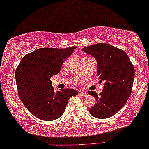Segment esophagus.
Masks as SVG:
<instances>
[{"label":"esophagus","instance_id":"34e87169","mask_svg":"<svg viewBox=\"0 0 149 149\" xmlns=\"http://www.w3.org/2000/svg\"><path fill=\"white\" fill-rule=\"evenodd\" d=\"M78 94H79V95H80V96H86L87 95L86 92L83 91V90H80V91H79Z\"/></svg>","mask_w":149,"mask_h":149}]
</instances>
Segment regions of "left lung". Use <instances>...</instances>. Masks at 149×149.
<instances>
[{"label": "left lung", "instance_id": "8db88e82", "mask_svg": "<svg viewBox=\"0 0 149 149\" xmlns=\"http://www.w3.org/2000/svg\"><path fill=\"white\" fill-rule=\"evenodd\" d=\"M82 50L97 60L100 82H105L100 95L88 91L96 100L90 114L100 119L110 118L123 108L131 94L134 67L125 52L111 45L98 43L85 47Z\"/></svg>", "mask_w": 149, "mask_h": 149}]
</instances>
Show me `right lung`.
<instances>
[{
  "instance_id": "1",
  "label": "right lung",
  "mask_w": 149,
  "mask_h": 149,
  "mask_svg": "<svg viewBox=\"0 0 149 149\" xmlns=\"http://www.w3.org/2000/svg\"><path fill=\"white\" fill-rule=\"evenodd\" d=\"M76 48H40L25 55L18 65L15 78L19 96L28 110L39 119L52 121L59 118L69 99L78 94L71 88L55 91L50 81Z\"/></svg>"
}]
</instances>
